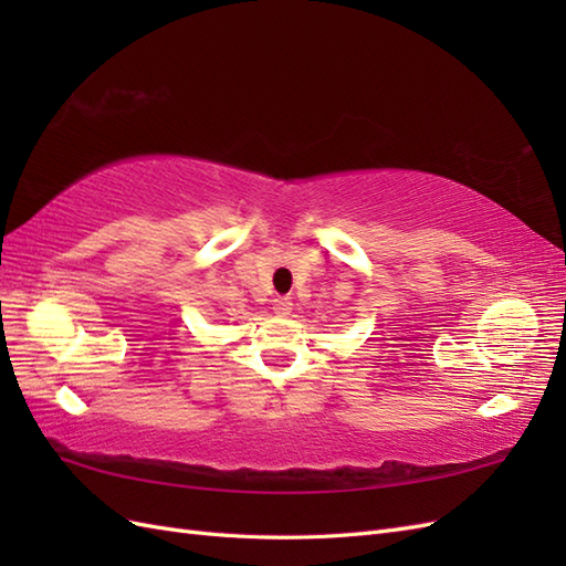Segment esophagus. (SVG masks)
Instances as JSON below:
<instances>
[{
    "label": "esophagus",
    "instance_id": "1",
    "mask_svg": "<svg viewBox=\"0 0 566 566\" xmlns=\"http://www.w3.org/2000/svg\"><path fill=\"white\" fill-rule=\"evenodd\" d=\"M273 312H276L279 316H287L290 312H293V297L281 295V297L273 300Z\"/></svg>",
    "mask_w": 566,
    "mask_h": 566
}]
</instances>
